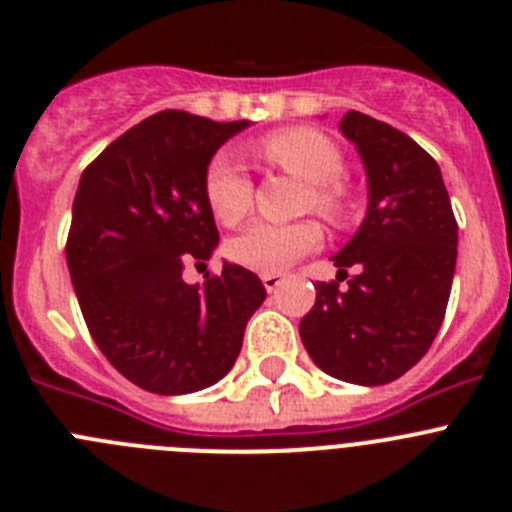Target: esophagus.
<instances>
[{"label":"esophagus","instance_id":"1","mask_svg":"<svg viewBox=\"0 0 512 512\" xmlns=\"http://www.w3.org/2000/svg\"><path fill=\"white\" fill-rule=\"evenodd\" d=\"M261 282H264L266 292H277L279 287H282V274H261Z\"/></svg>","mask_w":512,"mask_h":512}]
</instances>
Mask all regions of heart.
<instances>
[{"instance_id": "heart-1", "label": "heart", "mask_w": 512, "mask_h": 512, "mask_svg": "<svg viewBox=\"0 0 512 512\" xmlns=\"http://www.w3.org/2000/svg\"><path fill=\"white\" fill-rule=\"evenodd\" d=\"M259 153L279 169L310 184L307 205L330 223H343L351 212V192L341 179L343 156L320 130L282 128L259 140ZM205 200L223 225L241 223L251 210L253 187L228 153H217L205 171ZM323 243V230L312 220L302 223H253L230 241V259L261 274H279L300 256Z\"/></svg>"}]
</instances>
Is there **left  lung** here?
<instances>
[{
    "mask_svg": "<svg viewBox=\"0 0 512 512\" xmlns=\"http://www.w3.org/2000/svg\"><path fill=\"white\" fill-rule=\"evenodd\" d=\"M341 130L356 143L369 179L359 233L333 256L338 281L318 282L300 323L307 354L330 377L387 384L431 348L449 305L456 269V217L441 169L410 135L364 112H346Z\"/></svg>",
    "mask_w": 512,
    "mask_h": 512,
    "instance_id": "obj_1",
    "label": "left lung"
}]
</instances>
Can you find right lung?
<instances>
[{
    "instance_id": "1",
    "label": "right lung",
    "mask_w": 512,
    "mask_h": 512,
    "mask_svg": "<svg viewBox=\"0 0 512 512\" xmlns=\"http://www.w3.org/2000/svg\"><path fill=\"white\" fill-rule=\"evenodd\" d=\"M246 125L156 112L81 174L66 238L71 284L99 351L140 390L187 395L223 379L264 302L261 279L228 261L202 287L182 279L220 241L207 164Z\"/></svg>"
}]
</instances>
